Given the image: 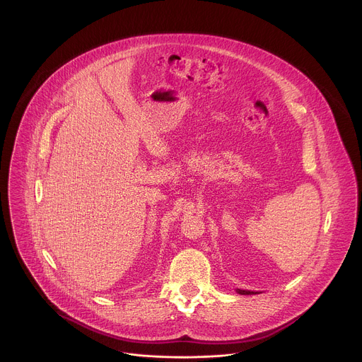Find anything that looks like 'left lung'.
<instances>
[{"instance_id":"left-lung-1","label":"left lung","mask_w":362,"mask_h":362,"mask_svg":"<svg viewBox=\"0 0 362 362\" xmlns=\"http://www.w3.org/2000/svg\"><path fill=\"white\" fill-rule=\"evenodd\" d=\"M237 293L241 294V296H250V294H257L254 291H248V290H241V288H237Z\"/></svg>"}]
</instances>
